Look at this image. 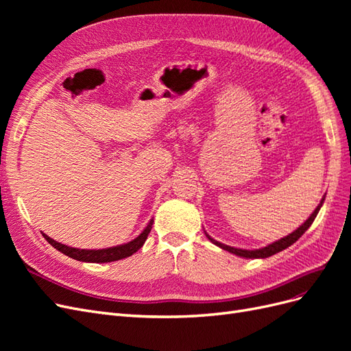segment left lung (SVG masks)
I'll return each instance as SVG.
<instances>
[{"label":"left lung","instance_id":"left-lung-1","mask_svg":"<svg viewBox=\"0 0 351 351\" xmlns=\"http://www.w3.org/2000/svg\"><path fill=\"white\" fill-rule=\"evenodd\" d=\"M322 204H324V199L321 200V204L317 205V208L315 209L313 214L309 217V219H306L304 224H302L295 231H293L291 234H289L287 237H284V239H281V240H278V241H275V243L269 244V246H267V247L259 249V250H243V249H236V247H231V246H226V244H221V243L215 241L214 239H210L208 234H206V236H208V239H209L212 243H215L217 246L222 247L224 250H228V252H231V253H234V254H237V256H243V258H268V256H272V254L278 253V252L287 249L289 246H291L293 243H295L297 240H299V239L304 234V231L312 226V222L315 221V218H316V215H317V212H319Z\"/></svg>","mask_w":351,"mask_h":351}]
</instances>
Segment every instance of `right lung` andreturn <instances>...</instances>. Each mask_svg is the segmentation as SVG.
I'll return each mask as SVG.
<instances>
[{
    "label": "right lung",
    "instance_id": "1",
    "mask_svg": "<svg viewBox=\"0 0 351 351\" xmlns=\"http://www.w3.org/2000/svg\"><path fill=\"white\" fill-rule=\"evenodd\" d=\"M152 224H154V219H151V222L147 224V227L142 231V234L139 237H136L133 241L127 243V244H121V246H115V247H110V249H101V250L74 249V247L66 246V244L57 243L56 240H52L47 234H44V237L49 244H52V247H56L61 253H64L66 256H69V258H73L76 261H82V262L102 263V262L120 261V259H124L127 256H132L133 253H136L143 246V243L146 241L147 236H149V232L152 230Z\"/></svg>",
    "mask_w": 351,
    "mask_h": 351
}]
</instances>
